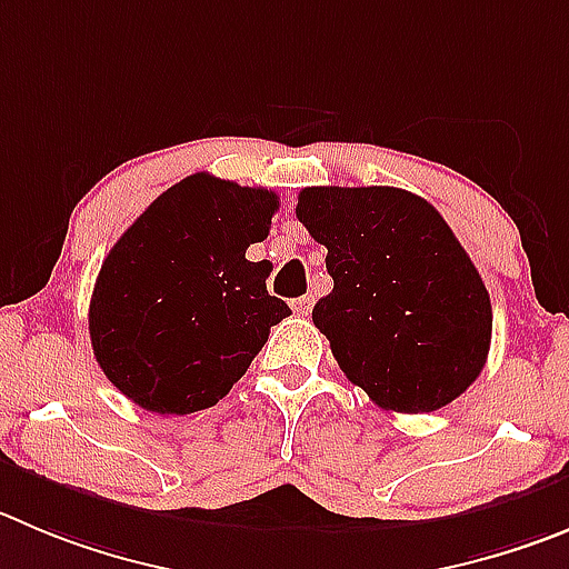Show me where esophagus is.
<instances>
[{
  "label": "esophagus",
  "instance_id": "obj_1",
  "mask_svg": "<svg viewBox=\"0 0 569 569\" xmlns=\"http://www.w3.org/2000/svg\"><path fill=\"white\" fill-rule=\"evenodd\" d=\"M311 306H315V297H311V295H306V297H300V300H295V302H291V309H295L297 315H302V317L309 315V311H311Z\"/></svg>",
  "mask_w": 569,
  "mask_h": 569
}]
</instances>
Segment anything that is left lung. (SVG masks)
Returning <instances> with one entry per match:
<instances>
[{
	"instance_id": "1",
	"label": "left lung",
	"mask_w": 569,
	"mask_h": 569,
	"mask_svg": "<svg viewBox=\"0 0 569 569\" xmlns=\"http://www.w3.org/2000/svg\"><path fill=\"white\" fill-rule=\"evenodd\" d=\"M297 219L328 249L311 320L342 373L385 410L452 405L486 365L491 300L443 216L398 188H306Z\"/></svg>"
}]
</instances>
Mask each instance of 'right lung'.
<instances>
[{
    "label": "right lung",
    "mask_w": 569,
    "mask_h": 569,
    "mask_svg": "<svg viewBox=\"0 0 569 569\" xmlns=\"http://www.w3.org/2000/svg\"><path fill=\"white\" fill-rule=\"evenodd\" d=\"M278 196L193 173L164 190L106 254L89 337L106 379L142 410L190 416L219 405L291 309L267 291Z\"/></svg>",
    "instance_id": "right-lung-1"
}]
</instances>
